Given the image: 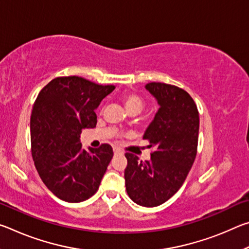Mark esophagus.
Instances as JSON below:
<instances>
[{"label": "esophagus", "instance_id": "esophagus-1", "mask_svg": "<svg viewBox=\"0 0 249 249\" xmlns=\"http://www.w3.org/2000/svg\"><path fill=\"white\" fill-rule=\"evenodd\" d=\"M114 154L115 155H121V154H123V153H122V151L119 150V149H114Z\"/></svg>", "mask_w": 249, "mask_h": 249}]
</instances>
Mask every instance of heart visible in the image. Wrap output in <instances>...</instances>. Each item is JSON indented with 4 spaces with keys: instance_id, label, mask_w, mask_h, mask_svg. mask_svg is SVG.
Segmentation results:
<instances>
[{
    "instance_id": "1",
    "label": "heart",
    "mask_w": 249,
    "mask_h": 249,
    "mask_svg": "<svg viewBox=\"0 0 249 249\" xmlns=\"http://www.w3.org/2000/svg\"><path fill=\"white\" fill-rule=\"evenodd\" d=\"M122 101L127 108V111H138L141 112L142 107H144V100L141 95L136 93H125L122 96Z\"/></svg>"
}]
</instances>
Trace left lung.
I'll use <instances>...</instances> for the list:
<instances>
[{"label": "left lung", "instance_id": "8db88e82", "mask_svg": "<svg viewBox=\"0 0 249 249\" xmlns=\"http://www.w3.org/2000/svg\"><path fill=\"white\" fill-rule=\"evenodd\" d=\"M146 90L159 104L142 140L153 147L149 160L126 153L125 187L135 203L154 208L165 203L183 184L195 162L199 138V112L187 91L150 82Z\"/></svg>", "mask_w": 249, "mask_h": 249}]
</instances>
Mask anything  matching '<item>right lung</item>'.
I'll return each mask as SVG.
<instances>
[{"label": "right lung", "instance_id": "right-lung-1", "mask_svg": "<svg viewBox=\"0 0 249 249\" xmlns=\"http://www.w3.org/2000/svg\"><path fill=\"white\" fill-rule=\"evenodd\" d=\"M114 89L77 75L58 77L41 89L34 103V163L46 187L60 200L78 203L98 191L113 149L108 144L83 149L80 134L95 127V109Z\"/></svg>", "mask_w": 249, "mask_h": 249}]
</instances>
